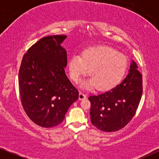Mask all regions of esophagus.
I'll return each instance as SVG.
<instances>
[{
	"label": "esophagus",
	"mask_w": 159,
	"mask_h": 159,
	"mask_svg": "<svg viewBox=\"0 0 159 159\" xmlns=\"http://www.w3.org/2000/svg\"><path fill=\"white\" fill-rule=\"evenodd\" d=\"M86 95L85 94H84L83 93H81L80 92L79 93V96H78V98H79L80 100H83V99H84V98H86Z\"/></svg>",
	"instance_id": "34e87169"
}]
</instances>
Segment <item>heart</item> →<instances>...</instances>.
<instances>
[{
  "label": "heart",
  "mask_w": 159,
  "mask_h": 159,
  "mask_svg": "<svg viewBox=\"0 0 159 159\" xmlns=\"http://www.w3.org/2000/svg\"><path fill=\"white\" fill-rule=\"evenodd\" d=\"M128 66L124 54L108 46L93 47L85 50L81 57L75 54L69 61L70 77L78 83L90 69V78L82 83L83 88L99 90L112 88L123 78Z\"/></svg>",
  "instance_id": "obj_1"
}]
</instances>
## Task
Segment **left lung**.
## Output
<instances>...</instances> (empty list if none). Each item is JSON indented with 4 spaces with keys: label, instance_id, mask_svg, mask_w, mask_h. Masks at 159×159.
<instances>
[{
    "label": "left lung",
    "instance_id": "obj_1",
    "mask_svg": "<svg viewBox=\"0 0 159 159\" xmlns=\"http://www.w3.org/2000/svg\"><path fill=\"white\" fill-rule=\"evenodd\" d=\"M142 93V75L132 61L129 73L120 84L88 98L91 103V123L103 132L120 130L135 114Z\"/></svg>",
    "mask_w": 159,
    "mask_h": 159
}]
</instances>
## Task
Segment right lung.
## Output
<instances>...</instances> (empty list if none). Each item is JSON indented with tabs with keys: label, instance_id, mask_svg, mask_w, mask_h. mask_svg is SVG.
Returning a JSON list of instances; mask_svg holds the SVG:
<instances>
[{
	"label": "right lung",
	"instance_id": "1",
	"mask_svg": "<svg viewBox=\"0 0 159 159\" xmlns=\"http://www.w3.org/2000/svg\"><path fill=\"white\" fill-rule=\"evenodd\" d=\"M67 36H48L33 45L23 56L19 72L21 102L28 117L39 126L51 128L63 122L78 91L65 73Z\"/></svg>",
	"mask_w": 159,
	"mask_h": 159
}]
</instances>
